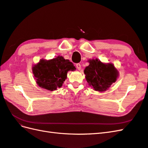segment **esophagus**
<instances>
[{"instance_id": "1", "label": "esophagus", "mask_w": 148, "mask_h": 148, "mask_svg": "<svg viewBox=\"0 0 148 148\" xmlns=\"http://www.w3.org/2000/svg\"><path fill=\"white\" fill-rule=\"evenodd\" d=\"M76 67H77V68L78 70H80L81 69V64L80 63H77L76 64Z\"/></svg>"}]
</instances>
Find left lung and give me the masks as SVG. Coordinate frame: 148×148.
Returning <instances> with one entry per match:
<instances>
[{"label": "left lung", "instance_id": "8db88e82", "mask_svg": "<svg viewBox=\"0 0 148 148\" xmlns=\"http://www.w3.org/2000/svg\"><path fill=\"white\" fill-rule=\"evenodd\" d=\"M89 65L84 70L85 79L95 91H106L116 82L119 71L112 63H105L98 58L88 60Z\"/></svg>", "mask_w": 148, "mask_h": 148}]
</instances>
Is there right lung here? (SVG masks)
I'll use <instances>...</instances> for the list:
<instances>
[{"label":"right lung","mask_w":148,"mask_h":148,"mask_svg":"<svg viewBox=\"0 0 148 148\" xmlns=\"http://www.w3.org/2000/svg\"><path fill=\"white\" fill-rule=\"evenodd\" d=\"M75 70L73 64L62 56L48 60L41 59L32 67L38 85L50 91L62 87L67 78L68 71Z\"/></svg>","instance_id":"right-lung-1"}]
</instances>
